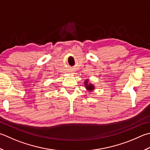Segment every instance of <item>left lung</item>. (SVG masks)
<instances>
[{
    "label": "left lung",
    "instance_id": "obj_1",
    "mask_svg": "<svg viewBox=\"0 0 150 150\" xmlns=\"http://www.w3.org/2000/svg\"><path fill=\"white\" fill-rule=\"evenodd\" d=\"M88 81H89L88 79H86V81H84V84L85 87H86V89L88 91H89V92H91V91H93V90L95 89V86H94V85H93V84H91L90 83H89Z\"/></svg>",
    "mask_w": 150,
    "mask_h": 150
}]
</instances>
